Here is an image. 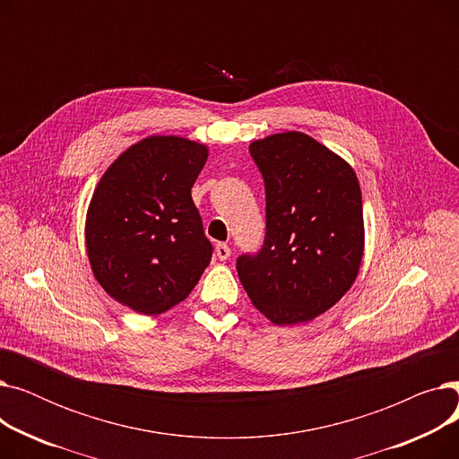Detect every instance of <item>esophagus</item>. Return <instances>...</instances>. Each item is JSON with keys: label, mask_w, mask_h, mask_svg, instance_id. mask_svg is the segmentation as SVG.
<instances>
[{"label": "esophagus", "mask_w": 459, "mask_h": 459, "mask_svg": "<svg viewBox=\"0 0 459 459\" xmlns=\"http://www.w3.org/2000/svg\"><path fill=\"white\" fill-rule=\"evenodd\" d=\"M215 256L220 258V260H227L230 256V247L227 244H223V242L215 244Z\"/></svg>", "instance_id": "1"}]
</instances>
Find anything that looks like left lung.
<instances>
[{
  "label": "left lung",
  "instance_id": "8db88e82",
  "mask_svg": "<svg viewBox=\"0 0 459 459\" xmlns=\"http://www.w3.org/2000/svg\"><path fill=\"white\" fill-rule=\"evenodd\" d=\"M266 234L236 258L253 305L277 325L308 322L353 284L363 258V199L353 169L301 132L255 141Z\"/></svg>",
  "mask_w": 459,
  "mask_h": 459
}]
</instances>
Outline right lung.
<instances>
[{"mask_svg": "<svg viewBox=\"0 0 459 459\" xmlns=\"http://www.w3.org/2000/svg\"><path fill=\"white\" fill-rule=\"evenodd\" d=\"M206 158L199 143L154 135L118 156L94 189L85 227L92 273L141 315L184 301L210 264L213 247L191 199Z\"/></svg>", "mask_w": 459, "mask_h": 459, "instance_id": "1", "label": "right lung"}]
</instances>
